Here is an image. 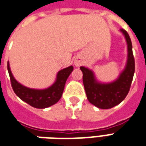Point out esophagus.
Returning a JSON list of instances; mask_svg holds the SVG:
<instances>
[{"label": "esophagus", "mask_w": 146, "mask_h": 146, "mask_svg": "<svg viewBox=\"0 0 146 146\" xmlns=\"http://www.w3.org/2000/svg\"><path fill=\"white\" fill-rule=\"evenodd\" d=\"M81 63H82V62L79 58H76L74 60V65H75V66H80L81 65Z\"/></svg>", "instance_id": "obj_1"}]
</instances>
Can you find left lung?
Returning <instances> with one entry per match:
<instances>
[{"label": "left lung", "mask_w": 146, "mask_h": 146, "mask_svg": "<svg viewBox=\"0 0 146 146\" xmlns=\"http://www.w3.org/2000/svg\"><path fill=\"white\" fill-rule=\"evenodd\" d=\"M127 45V58L125 67L115 80L110 83L98 81L95 73L88 67L80 66L83 73V83L87 98L90 103L102 110H107L119 104L128 94L135 73V58L132 44L128 33L119 30Z\"/></svg>", "instance_id": "obj_1"}]
</instances>
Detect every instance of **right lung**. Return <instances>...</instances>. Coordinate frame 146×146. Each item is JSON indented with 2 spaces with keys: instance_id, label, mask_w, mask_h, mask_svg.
Instances as JSON below:
<instances>
[{
  "instance_id": "1",
  "label": "right lung",
  "mask_w": 146,
  "mask_h": 146,
  "mask_svg": "<svg viewBox=\"0 0 146 146\" xmlns=\"http://www.w3.org/2000/svg\"><path fill=\"white\" fill-rule=\"evenodd\" d=\"M8 70L11 86L15 95L21 100L33 107L36 109H44L53 106L59 101L63 93L67 78L73 70V66H70L58 71L56 80L53 84L44 89L30 88L18 82L12 75L9 62H8Z\"/></svg>"
}]
</instances>
